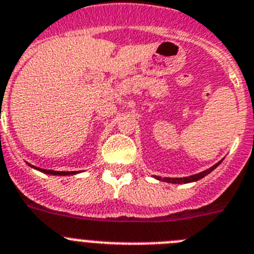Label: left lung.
<instances>
[{
  "label": "left lung",
  "mask_w": 254,
  "mask_h": 254,
  "mask_svg": "<svg viewBox=\"0 0 254 254\" xmlns=\"http://www.w3.org/2000/svg\"><path fill=\"white\" fill-rule=\"evenodd\" d=\"M219 164H216L215 166L209 167L208 170H206V171H203V173H199V174H195V175H191V176H187V178H164L162 179V182H166V183H173V184H184V183H191V182H197V180L202 179V178H204L206 175H208L212 170H215L216 167L219 166ZM158 180H161V178H157Z\"/></svg>",
  "instance_id": "obj_1"
}]
</instances>
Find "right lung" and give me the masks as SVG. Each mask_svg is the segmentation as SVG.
<instances>
[{"label":"right lung","mask_w":254,"mask_h":254,"mask_svg":"<svg viewBox=\"0 0 254 254\" xmlns=\"http://www.w3.org/2000/svg\"><path fill=\"white\" fill-rule=\"evenodd\" d=\"M35 169H37V167H35ZM38 170L45 174H51V175H74V174H76L75 171H54V170H45V169H38Z\"/></svg>","instance_id":"add662e5"}]
</instances>
